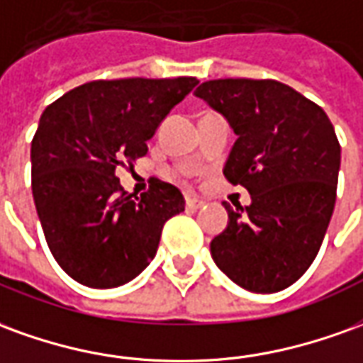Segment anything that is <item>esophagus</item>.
I'll list each match as a JSON object with an SVG mask.
<instances>
[{"mask_svg":"<svg viewBox=\"0 0 363 363\" xmlns=\"http://www.w3.org/2000/svg\"><path fill=\"white\" fill-rule=\"evenodd\" d=\"M202 206H204V200L196 199V196H189V199H186V208H189V210H199V208Z\"/></svg>","mask_w":363,"mask_h":363,"instance_id":"34e87169","label":"esophagus"}]
</instances>
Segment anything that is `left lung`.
Wrapping results in <instances>:
<instances>
[{
  "label": "left lung",
  "instance_id": "left-lung-1",
  "mask_svg": "<svg viewBox=\"0 0 363 363\" xmlns=\"http://www.w3.org/2000/svg\"><path fill=\"white\" fill-rule=\"evenodd\" d=\"M196 96L238 135L224 177L252 194L224 202L230 222L210 242L212 259L235 285L277 293L303 277L330 224L340 143L320 106L277 80L220 78Z\"/></svg>",
  "mask_w": 363,
  "mask_h": 363
}]
</instances>
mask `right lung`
Segmentation results:
<instances>
[{"label":"right lung","mask_w":363,"mask_h":363,"mask_svg":"<svg viewBox=\"0 0 363 363\" xmlns=\"http://www.w3.org/2000/svg\"><path fill=\"white\" fill-rule=\"evenodd\" d=\"M199 84L194 76L94 80L43 111L31 143V186L50 253L92 289L120 287L155 257L181 190L151 179L128 194L118 167L147 153L159 123Z\"/></svg>","instance_id":"right-lung-1"}]
</instances>
